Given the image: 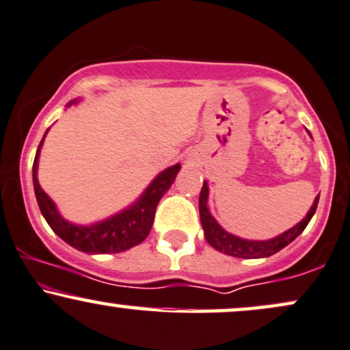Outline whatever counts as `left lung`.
I'll return each instance as SVG.
<instances>
[{
	"instance_id": "8db88e82",
	"label": "left lung",
	"mask_w": 350,
	"mask_h": 350,
	"mask_svg": "<svg viewBox=\"0 0 350 350\" xmlns=\"http://www.w3.org/2000/svg\"><path fill=\"white\" fill-rule=\"evenodd\" d=\"M306 132H308V130H306ZM318 200H319V196H317V199H314L313 205H311L308 213H306V217L303 218L300 223H297L295 226H292L290 230L279 234V237L264 239V241H259V239H244V238L234 237V234L228 233L225 228H221L220 223L212 217V213H210V210L207 207L208 184L207 180H205L199 197L200 223H202V228H204V234H205V239H207V243L212 247H215L217 251L223 252V254L233 256V258H239V259L269 258V256L275 254V252L284 250L287 244L292 243L293 239H295L298 234L306 228V225L310 223L311 217H313L314 212H317Z\"/></svg>"
}]
</instances>
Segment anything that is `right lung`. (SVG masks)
Returning a JSON list of instances; mask_svg holds the SVG:
<instances>
[{"label": "right lung", "instance_id": "add662e5", "mask_svg": "<svg viewBox=\"0 0 350 350\" xmlns=\"http://www.w3.org/2000/svg\"><path fill=\"white\" fill-rule=\"evenodd\" d=\"M71 104H77V100L68 103V107ZM45 135L42 138L39 148H37L36 159H33L32 180L37 204H39L42 215L47 220L50 228L63 241L68 243L75 250L86 252V254H116V252L127 251L130 247L145 241V238L150 234L151 226H153L154 212H157L159 200L174 183L180 170V164L178 163L159 172L132 205L120 210L116 215L109 217L106 220L91 223V225H77V223L65 220L60 215L55 202L44 192L39 179H37L40 148L45 140Z\"/></svg>", "mask_w": 350, "mask_h": 350}]
</instances>
